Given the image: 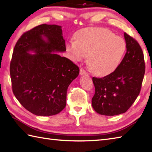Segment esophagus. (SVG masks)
I'll list each match as a JSON object with an SVG mask.
<instances>
[{"label":"esophagus","mask_w":152,"mask_h":152,"mask_svg":"<svg viewBox=\"0 0 152 152\" xmlns=\"http://www.w3.org/2000/svg\"><path fill=\"white\" fill-rule=\"evenodd\" d=\"M86 74H87L86 71L84 69H80V75L83 76V75H86Z\"/></svg>","instance_id":"34e87169"}]
</instances>
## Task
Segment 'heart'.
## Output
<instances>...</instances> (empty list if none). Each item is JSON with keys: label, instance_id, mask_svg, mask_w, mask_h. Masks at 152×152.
Here are the masks:
<instances>
[{"label": "heart", "instance_id": "heart-1", "mask_svg": "<svg viewBox=\"0 0 152 152\" xmlns=\"http://www.w3.org/2000/svg\"><path fill=\"white\" fill-rule=\"evenodd\" d=\"M66 48L70 59L82 61L88 57V64L98 76H106L117 69L126 49L124 38L106 28H87L76 34Z\"/></svg>", "mask_w": 152, "mask_h": 152}]
</instances>
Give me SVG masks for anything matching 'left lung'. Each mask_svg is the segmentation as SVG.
<instances>
[{
	"label": "left lung",
	"mask_w": 152,
	"mask_h": 152,
	"mask_svg": "<svg viewBox=\"0 0 152 152\" xmlns=\"http://www.w3.org/2000/svg\"><path fill=\"white\" fill-rule=\"evenodd\" d=\"M126 52L114 72L101 78L93 77L95 93L92 106L99 114H123L133 104L141 89L145 73L144 54L139 44L124 33Z\"/></svg>",
	"instance_id": "left-lung-1"
}]
</instances>
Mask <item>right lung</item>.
Listing matches in <instances>:
<instances>
[{
    "label": "right lung",
    "mask_w": 152,
    "mask_h": 152,
    "mask_svg": "<svg viewBox=\"0 0 152 152\" xmlns=\"http://www.w3.org/2000/svg\"><path fill=\"white\" fill-rule=\"evenodd\" d=\"M66 51L61 26L43 24L25 33L10 63L12 91L23 107L38 116L59 114L78 66L58 52ZM30 53H34L32 54Z\"/></svg>",
    "instance_id": "add662e5"
}]
</instances>
